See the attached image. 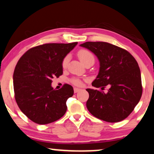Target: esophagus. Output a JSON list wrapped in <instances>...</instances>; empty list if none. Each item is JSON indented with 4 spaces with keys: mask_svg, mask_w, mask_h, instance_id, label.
Instances as JSON below:
<instances>
[{
    "mask_svg": "<svg viewBox=\"0 0 154 154\" xmlns=\"http://www.w3.org/2000/svg\"><path fill=\"white\" fill-rule=\"evenodd\" d=\"M80 89H79V88H74V92H75V93H77V92H79L80 91Z\"/></svg>",
    "mask_w": 154,
    "mask_h": 154,
    "instance_id": "1",
    "label": "esophagus"
}]
</instances>
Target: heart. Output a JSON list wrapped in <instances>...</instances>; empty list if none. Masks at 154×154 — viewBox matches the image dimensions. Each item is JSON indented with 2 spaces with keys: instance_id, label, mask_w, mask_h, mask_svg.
I'll return each mask as SVG.
<instances>
[{
  "instance_id": "1",
  "label": "heart",
  "mask_w": 154,
  "mask_h": 154,
  "mask_svg": "<svg viewBox=\"0 0 154 154\" xmlns=\"http://www.w3.org/2000/svg\"><path fill=\"white\" fill-rule=\"evenodd\" d=\"M77 55H78L79 59H80V61L82 62L84 64H86L87 63L89 62H91V61H95V58H94V56L92 55V54L88 50L86 49H81L79 50L77 53ZM68 62H69V57L66 56L64 57V59L62 60V66L64 69L67 66ZM71 82L73 85H77V86H81L82 85V80L79 78H76V77H74V78L71 79Z\"/></svg>"
}]
</instances>
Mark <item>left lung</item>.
<instances>
[{"label":"left lung","instance_id":"1","mask_svg":"<svg viewBox=\"0 0 154 154\" xmlns=\"http://www.w3.org/2000/svg\"><path fill=\"white\" fill-rule=\"evenodd\" d=\"M94 53L100 62L99 73L92 83L101 90L87 89L86 105L92 116L116 123L126 118L142 95L141 75L138 62L125 49L107 42H88L80 44ZM107 85V92L103 91Z\"/></svg>","mask_w":154,"mask_h":154}]
</instances>
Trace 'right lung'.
I'll list each match as a JSON object with an SVG mask.
<instances>
[{
	"label": "right lung",
	"instance_id": "add662e5",
	"mask_svg": "<svg viewBox=\"0 0 154 154\" xmlns=\"http://www.w3.org/2000/svg\"><path fill=\"white\" fill-rule=\"evenodd\" d=\"M77 44H44L29 49L18 60L13 77L15 99L22 112L34 123H51L65 114L73 88L64 84L56 90L51 82L63 74L62 60Z\"/></svg>",
	"mask_w": 154,
	"mask_h": 154
}]
</instances>
